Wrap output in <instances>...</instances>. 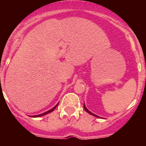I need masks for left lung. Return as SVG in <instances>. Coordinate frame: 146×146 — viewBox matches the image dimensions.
<instances>
[{
	"mask_svg": "<svg viewBox=\"0 0 146 146\" xmlns=\"http://www.w3.org/2000/svg\"><path fill=\"white\" fill-rule=\"evenodd\" d=\"M84 110H85V111H86V112H88V113H90V114H91V115H93V116H96V117H99V116H96V115L94 114V113H92V112H91V111H89V110H88V109H86V106H85V105H84Z\"/></svg>",
	"mask_w": 146,
	"mask_h": 146,
	"instance_id": "left-lung-1",
	"label": "left lung"
}]
</instances>
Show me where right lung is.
Returning a JSON list of instances; mask_svg holds the SVG:
<instances>
[{
    "mask_svg": "<svg viewBox=\"0 0 146 146\" xmlns=\"http://www.w3.org/2000/svg\"><path fill=\"white\" fill-rule=\"evenodd\" d=\"M57 105H58V104H57L56 105V106H54V107H53L52 109H50V110H49V111H47L44 112V113H42V114H40V115H37V116H32L31 117H40V116H44V115H45V114H47V113H50V112L53 111L54 110V109H55V108L57 107Z\"/></svg>",
    "mask_w": 146,
    "mask_h": 146,
    "instance_id": "obj_1",
    "label": "right lung"
}]
</instances>
